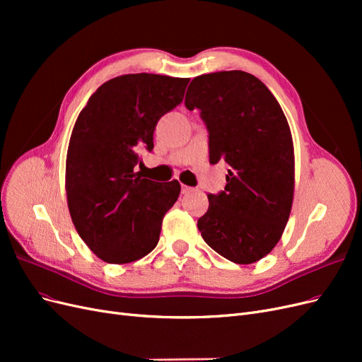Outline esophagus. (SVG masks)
Here are the masks:
<instances>
[{
  "mask_svg": "<svg viewBox=\"0 0 362 362\" xmlns=\"http://www.w3.org/2000/svg\"><path fill=\"white\" fill-rule=\"evenodd\" d=\"M190 192H193V189L192 187H189V185H181V193L182 194H187V193H190Z\"/></svg>",
  "mask_w": 362,
  "mask_h": 362,
  "instance_id": "esophagus-1",
  "label": "esophagus"
}]
</instances>
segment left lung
<instances>
[{
	"label": "left lung",
	"mask_w": 362,
	"mask_h": 362,
	"mask_svg": "<svg viewBox=\"0 0 362 362\" xmlns=\"http://www.w3.org/2000/svg\"><path fill=\"white\" fill-rule=\"evenodd\" d=\"M184 104L201 112L210 163L229 166L225 190L208 194L201 235L226 259L252 264L276 246L291 211L294 149L287 117L266 84L243 71L196 76Z\"/></svg>",
	"instance_id": "1"
}]
</instances>
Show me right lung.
Masks as SVG:
<instances>
[{
    "label": "right lung",
    "instance_id": "1",
    "mask_svg": "<svg viewBox=\"0 0 362 362\" xmlns=\"http://www.w3.org/2000/svg\"><path fill=\"white\" fill-rule=\"evenodd\" d=\"M187 84L168 75H120L98 87L76 119L66 157L68 206L76 233L105 262H133L158 243L181 185L144 178L136 166Z\"/></svg>",
    "mask_w": 362,
    "mask_h": 362
}]
</instances>
